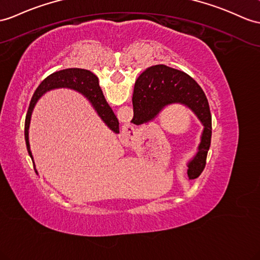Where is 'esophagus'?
Returning <instances> with one entry per match:
<instances>
[{
    "label": "esophagus",
    "instance_id": "34e87169",
    "mask_svg": "<svg viewBox=\"0 0 260 260\" xmlns=\"http://www.w3.org/2000/svg\"><path fill=\"white\" fill-rule=\"evenodd\" d=\"M134 132H135V131H134Z\"/></svg>",
    "mask_w": 260,
    "mask_h": 260
}]
</instances>
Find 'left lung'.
<instances>
[{"instance_id": "left-lung-1", "label": "left lung", "mask_w": 260, "mask_h": 260, "mask_svg": "<svg viewBox=\"0 0 260 260\" xmlns=\"http://www.w3.org/2000/svg\"><path fill=\"white\" fill-rule=\"evenodd\" d=\"M171 104L186 106L204 126L198 153L188 163V178L196 179L205 168L212 138V115L205 93L192 77L178 69L166 65L145 69L135 84L132 122L143 124L152 121L164 107Z\"/></svg>"}]
</instances>
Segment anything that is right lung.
<instances>
[{"instance_id":"1","label":"right lung","mask_w":260,"mask_h":260,"mask_svg":"<svg viewBox=\"0 0 260 260\" xmlns=\"http://www.w3.org/2000/svg\"><path fill=\"white\" fill-rule=\"evenodd\" d=\"M55 88H71V89L77 90L82 94H85L88 100L92 104L93 108L97 111L99 117L103 119V121L108 125L113 132L119 134V121L115 113H113L112 109L110 108V106L104 97V93L99 87L97 76L90 71H87V69H62V71L49 75L48 77H46L41 82V85L37 87V89L35 90V93L33 94V97H31V100L29 103L26 118H25L24 132L25 142H26L28 154L30 155L31 160H33V156H31L28 142V126L31 112H33L37 100L41 98L42 94L50 89H55Z\"/></svg>"}]
</instances>
